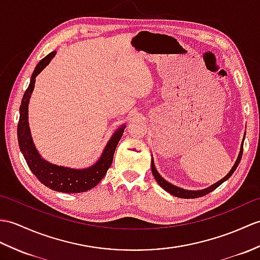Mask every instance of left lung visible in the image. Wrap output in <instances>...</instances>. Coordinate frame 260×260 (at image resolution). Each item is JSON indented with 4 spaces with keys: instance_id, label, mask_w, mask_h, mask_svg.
Instances as JSON below:
<instances>
[{
    "instance_id": "obj_1",
    "label": "left lung",
    "mask_w": 260,
    "mask_h": 260,
    "mask_svg": "<svg viewBox=\"0 0 260 260\" xmlns=\"http://www.w3.org/2000/svg\"><path fill=\"white\" fill-rule=\"evenodd\" d=\"M243 149H244V140H243V144H241V146H240V152H239V155H238V157H237V160H236V162H235V164H234V166H233V168L231 170V172H229L224 178L220 179L219 182H217V183L213 184L212 186H209V187H207V188L202 189V190H188V189H184V188H180V187L175 186V185H173V184H171V183H168L167 180H165L164 178H162V177L160 176V175H159L158 172H157V170H156V168H155L153 156H152V172H153V175H154V177H155V179H156V182H157V183L159 184V186L161 187V188H164L167 192H170L171 195H174V196L179 197V198H187V199H188V198H198V197H202V196L207 195L208 192H210V191H213L214 189L217 188V187L220 186L222 183H224L225 180H227L229 177L232 176L233 173H234L235 171H236V168H237V166H238V164H239V161H240V159H241V156H243Z\"/></svg>"
}]
</instances>
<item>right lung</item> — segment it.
Masks as SVG:
<instances>
[{"mask_svg": "<svg viewBox=\"0 0 260 260\" xmlns=\"http://www.w3.org/2000/svg\"><path fill=\"white\" fill-rule=\"evenodd\" d=\"M55 54L56 51H53L50 54H47L44 58H42L39 64L36 65L31 76V82H29V85L23 95L20 106V119L19 124H17V140H19L20 149L27 162V166L42 184L55 191L76 194V192L92 189L105 176L107 170L112 165L114 153H115L120 137L123 136L125 125L120 126L114 133L104 150H103L100 159L90 167L84 168V170H76V168L52 164V162L42 157L38 149L35 148L31 136V131H29L28 103L34 89L36 76L46 68V65L50 64L51 59L55 56Z\"/></svg>", "mask_w": 260, "mask_h": 260, "instance_id": "right-lung-1", "label": "right lung"}]
</instances>
